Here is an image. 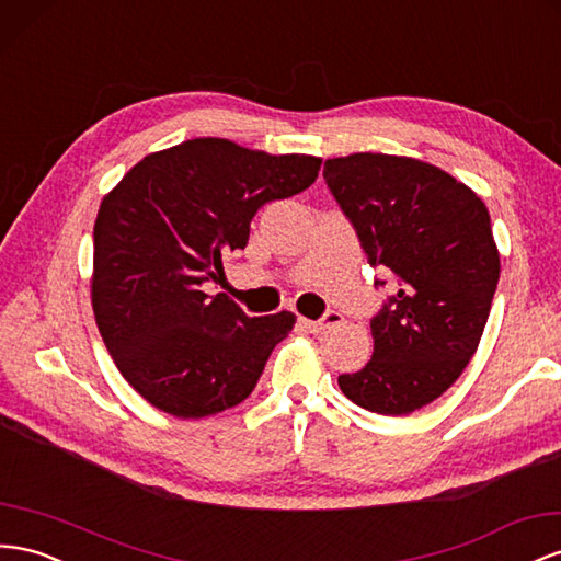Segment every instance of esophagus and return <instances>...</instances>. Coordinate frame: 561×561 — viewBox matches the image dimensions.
<instances>
[{"instance_id": "obj_1", "label": "esophagus", "mask_w": 561, "mask_h": 561, "mask_svg": "<svg viewBox=\"0 0 561 561\" xmlns=\"http://www.w3.org/2000/svg\"><path fill=\"white\" fill-rule=\"evenodd\" d=\"M344 321V316L340 313V311H335V309H328L321 318H318V321H309V318H301V323H305L311 332H323V330H328V328H335V325H340Z\"/></svg>"}]
</instances>
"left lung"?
<instances>
[{
  "instance_id": "left-lung-1",
  "label": "left lung",
  "mask_w": 561,
  "mask_h": 561,
  "mask_svg": "<svg viewBox=\"0 0 561 561\" xmlns=\"http://www.w3.org/2000/svg\"><path fill=\"white\" fill-rule=\"evenodd\" d=\"M323 179L393 293L370 318L373 356L340 375L380 415L420 411L458 380L486 328L501 256L486 205L434 164L382 153L325 160ZM387 280L375 278L380 290Z\"/></svg>"
}]
</instances>
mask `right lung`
Wrapping results in <instances>:
<instances>
[{
    "label": "right lung",
    "instance_id": "1",
    "mask_svg": "<svg viewBox=\"0 0 561 561\" xmlns=\"http://www.w3.org/2000/svg\"><path fill=\"white\" fill-rule=\"evenodd\" d=\"M321 158L193 139L146 156L105 195L94 224L92 305L105 350L160 411L205 417L245 401L295 316L250 318L203 283L245 250L271 201L309 188Z\"/></svg>",
    "mask_w": 561,
    "mask_h": 561
}]
</instances>
